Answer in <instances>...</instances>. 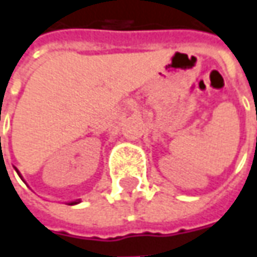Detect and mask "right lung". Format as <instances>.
<instances>
[{
  "label": "right lung",
  "mask_w": 257,
  "mask_h": 257,
  "mask_svg": "<svg viewBox=\"0 0 257 257\" xmlns=\"http://www.w3.org/2000/svg\"><path fill=\"white\" fill-rule=\"evenodd\" d=\"M17 172H18V171H17ZM75 203H78V202H71L69 205H75Z\"/></svg>",
  "instance_id": "add662e5"
}]
</instances>
